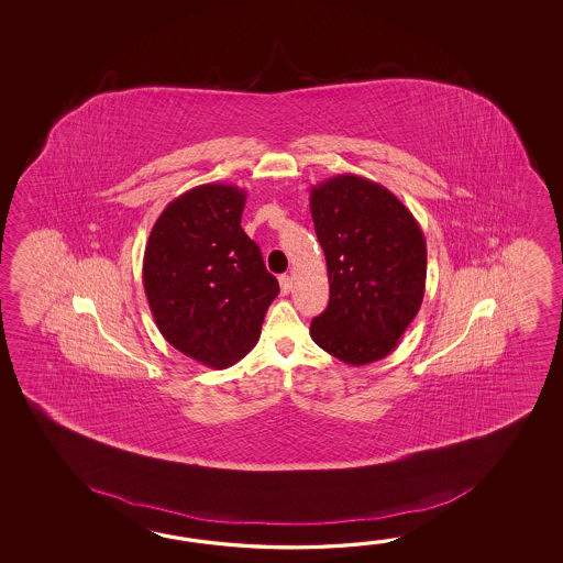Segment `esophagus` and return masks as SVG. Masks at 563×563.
Listing matches in <instances>:
<instances>
[{"label":"esophagus","mask_w":563,"mask_h":563,"mask_svg":"<svg viewBox=\"0 0 563 563\" xmlns=\"http://www.w3.org/2000/svg\"><path fill=\"white\" fill-rule=\"evenodd\" d=\"M279 287H282V294H289V289H291V277H279Z\"/></svg>","instance_id":"esophagus-1"}]
</instances>
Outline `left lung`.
I'll return each mask as SVG.
<instances>
[{"label":"left lung","mask_w":563,"mask_h":563,"mask_svg":"<svg viewBox=\"0 0 563 563\" xmlns=\"http://www.w3.org/2000/svg\"><path fill=\"white\" fill-rule=\"evenodd\" d=\"M310 209L330 282L311 340L352 366L383 360L424 298L422 229L395 192L358 175L311 187Z\"/></svg>","instance_id":"obj_1"}]
</instances>
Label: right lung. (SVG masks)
I'll return each instance as SVG.
<instances>
[{
    "label": "right lung",
    "instance_id": "add662e5",
    "mask_svg": "<svg viewBox=\"0 0 563 563\" xmlns=\"http://www.w3.org/2000/svg\"><path fill=\"white\" fill-rule=\"evenodd\" d=\"M245 197L221 183L183 192L144 247V294L161 334L217 371L252 352L279 294L257 243L241 229Z\"/></svg>",
    "mask_w": 563,
    "mask_h": 563
}]
</instances>
